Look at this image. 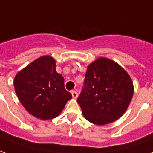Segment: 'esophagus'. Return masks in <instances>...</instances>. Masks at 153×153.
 I'll return each mask as SVG.
<instances>
[{"mask_svg":"<svg viewBox=\"0 0 153 153\" xmlns=\"http://www.w3.org/2000/svg\"><path fill=\"white\" fill-rule=\"evenodd\" d=\"M71 96L73 98H77V96H78V93L77 91H71Z\"/></svg>","mask_w":153,"mask_h":153,"instance_id":"1","label":"esophagus"}]
</instances>
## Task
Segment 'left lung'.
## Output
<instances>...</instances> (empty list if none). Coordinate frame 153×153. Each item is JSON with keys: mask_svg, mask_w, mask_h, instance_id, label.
Masks as SVG:
<instances>
[{"mask_svg": "<svg viewBox=\"0 0 153 153\" xmlns=\"http://www.w3.org/2000/svg\"><path fill=\"white\" fill-rule=\"evenodd\" d=\"M133 95L128 74L116 62L100 57L88 66L77 103L86 120L104 125L123 115Z\"/></svg>", "mask_w": 153, "mask_h": 153, "instance_id": "8db88e82", "label": "left lung"}]
</instances>
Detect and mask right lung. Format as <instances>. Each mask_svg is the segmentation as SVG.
Masks as SVG:
<instances>
[{"mask_svg":"<svg viewBox=\"0 0 153 153\" xmlns=\"http://www.w3.org/2000/svg\"><path fill=\"white\" fill-rule=\"evenodd\" d=\"M16 95L27 111L40 120L53 119L62 111L71 95L64 86V78L56 71L52 57L33 61L16 75Z\"/></svg>","mask_w":153,"mask_h":153,"instance_id":"right-lung-1","label":"right lung"}]
</instances>
